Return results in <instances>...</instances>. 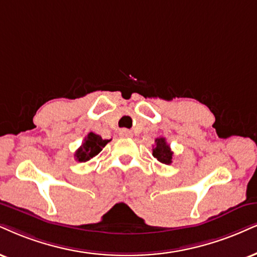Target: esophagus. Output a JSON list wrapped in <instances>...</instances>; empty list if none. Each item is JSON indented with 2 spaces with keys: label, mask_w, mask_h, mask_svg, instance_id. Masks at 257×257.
Returning <instances> with one entry per match:
<instances>
[{
  "label": "esophagus",
  "mask_w": 257,
  "mask_h": 257,
  "mask_svg": "<svg viewBox=\"0 0 257 257\" xmlns=\"http://www.w3.org/2000/svg\"><path fill=\"white\" fill-rule=\"evenodd\" d=\"M131 132L126 128H122L119 131V136H121V137H131Z\"/></svg>",
  "instance_id": "esophagus-1"
}]
</instances>
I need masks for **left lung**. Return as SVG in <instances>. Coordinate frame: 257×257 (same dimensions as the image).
<instances>
[{
  "label": "left lung",
  "instance_id": "obj_1",
  "mask_svg": "<svg viewBox=\"0 0 257 257\" xmlns=\"http://www.w3.org/2000/svg\"><path fill=\"white\" fill-rule=\"evenodd\" d=\"M153 156L157 158L158 162L163 164H170L173 162V151L167 144L166 138L160 137L155 139V145L153 147Z\"/></svg>",
  "mask_w": 257,
  "mask_h": 257
}]
</instances>
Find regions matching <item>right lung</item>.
Returning <instances> with one entry per match:
<instances>
[{
    "instance_id": "obj_1",
    "label": "right lung",
    "mask_w": 257,
    "mask_h": 257,
    "mask_svg": "<svg viewBox=\"0 0 257 257\" xmlns=\"http://www.w3.org/2000/svg\"><path fill=\"white\" fill-rule=\"evenodd\" d=\"M108 139H102L99 135H95L93 132L88 134L84 138V142L80 148L76 150L75 157L78 162H87L91 158L100 154V151L106 147L108 143Z\"/></svg>"
}]
</instances>
